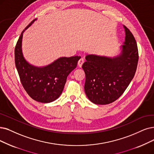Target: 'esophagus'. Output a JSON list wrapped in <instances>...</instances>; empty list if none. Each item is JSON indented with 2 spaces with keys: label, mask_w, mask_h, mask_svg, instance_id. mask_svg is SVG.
<instances>
[{
  "label": "esophagus",
  "mask_w": 154,
  "mask_h": 154,
  "mask_svg": "<svg viewBox=\"0 0 154 154\" xmlns=\"http://www.w3.org/2000/svg\"><path fill=\"white\" fill-rule=\"evenodd\" d=\"M83 63H84V60H83V58H81L80 59H79V60H78V67H82V65H83Z\"/></svg>",
  "instance_id": "esophagus-1"
}]
</instances>
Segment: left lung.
Instances as JSON below:
<instances>
[{
	"label": "left lung",
	"mask_w": 154,
	"mask_h": 154,
	"mask_svg": "<svg viewBox=\"0 0 154 154\" xmlns=\"http://www.w3.org/2000/svg\"><path fill=\"white\" fill-rule=\"evenodd\" d=\"M125 42L114 57L88 54L82 66L86 79L85 91L95 104L106 105L124 93L137 70L138 52L137 42L125 26Z\"/></svg>",
	"instance_id": "8db88e82"
}]
</instances>
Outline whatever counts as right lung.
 I'll return each instance as SVG.
<instances>
[{"label":"right lung","mask_w":154,"mask_h":154,"mask_svg":"<svg viewBox=\"0 0 154 154\" xmlns=\"http://www.w3.org/2000/svg\"><path fill=\"white\" fill-rule=\"evenodd\" d=\"M36 20L28 24L18 39L14 51L15 64L27 94L36 101L49 103L57 99L62 94L67 76L76 68L81 57H61L42 67L29 64L24 59L22 52L23 35Z\"/></svg>","instance_id":"obj_1"}]
</instances>
